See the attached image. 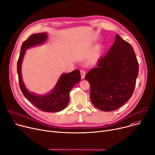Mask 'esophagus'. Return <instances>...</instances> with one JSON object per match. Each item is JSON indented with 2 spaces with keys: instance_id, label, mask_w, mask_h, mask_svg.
<instances>
[{
  "instance_id": "obj_1",
  "label": "esophagus",
  "mask_w": 155,
  "mask_h": 155,
  "mask_svg": "<svg viewBox=\"0 0 155 155\" xmlns=\"http://www.w3.org/2000/svg\"><path fill=\"white\" fill-rule=\"evenodd\" d=\"M80 74H81V77L82 79L85 78V71L84 70H80Z\"/></svg>"
}]
</instances>
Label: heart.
I'll return each mask as SVG.
<instances>
[{
	"label": "heart",
	"mask_w": 155,
	"mask_h": 155,
	"mask_svg": "<svg viewBox=\"0 0 155 155\" xmlns=\"http://www.w3.org/2000/svg\"><path fill=\"white\" fill-rule=\"evenodd\" d=\"M101 52H102V47L101 45H98L95 48V49L94 50V56L95 57H98L101 55Z\"/></svg>",
	"instance_id": "heart-1"
}]
</instances>
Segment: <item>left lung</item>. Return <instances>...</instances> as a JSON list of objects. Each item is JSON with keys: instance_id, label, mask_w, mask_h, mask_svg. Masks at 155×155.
<instances>
[{"instance_id": "obj_1", "label": "left lung", "mask_w": 155, "mask_h": 155, "mask_svg": "<svg viewBox=\"0 0 155 155\" xmlns=\"http://www.w3.org/2000/svg\"><path fill=\"white\" fill-rule=\"evenodd\" d=\"M97 66L85 75L90 85L91 103L104 111L117 110L131 97L135 90L139 71L135 51L117 34L114 44Z\"/></svg>"}]
</instances>
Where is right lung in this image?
I'll use <instances>...</instances> for the list:
<instances>
[{
    "label": "right lung",
    "mask_w": 155,
    "mask_h": 155,
    "mask_svg": "<svg viewBox=\"0 0 155 155\" xmlns=\"http://www.w3.org/2000/svg\"><path fill=\"white\" fill-rule=\"evenodd\" d=\"M47 38L45 33H39L31 35L23 42L17 61V73L20 90L25 97L39 110L45 112H57L64 110L68 104L69 93L81 78L80 72L75 70L68 74L61 75L53 91L46 95H36L31 94L25 87L22 80V61L25 54V49L37 44L44 43Z\"/></svg>",
    "instance_id": "right-lung-1"
}]
</instances>
